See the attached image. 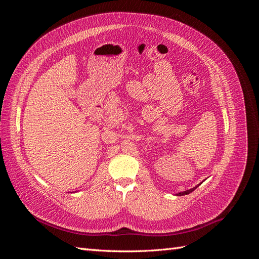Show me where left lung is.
I'll return each instance as SVG.
<instances>
[{"instance_id":"obj_1","label":"left lung","mask_w":259,"mask_h":259,"mask_svg":"<svg viewBox=\"0 0 259 259\" xmlns=\"http://www.w3.org/2000/svg\"><path fill=\"white\" fill-rule=\"evenodd\" d=\"M195 188H197V187H194V188H192V189H190V190H186V191H184V192H179L178 193V195H185V194H189V193H191L194 189H195Z\"/></svg>"}]
</instances>
